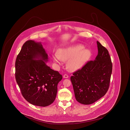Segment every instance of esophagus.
I'll list each match as a JSON object with an SVG mask.
<instances>
[{
  "label": "esophagus",
  "instance_id": "esophagus-1",
  "mask_svg": "<svg viewBox=\"0 0 130 130\" xmlns=\"http://www.w3.org/2000/svg\"><path fill=\"white\" fill-rule=\"evenodd\" d=\"M63 77L64 78H68V77H69V76L68 75H67V74H64V75L63 76Z\"/></svg>",
  "mask_w": 130,
  "mask_h": 130
}]
</instances>
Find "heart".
Segmentation results:
<instances>
[{
	"label": "heart",
	"instance_id": "1",
	"mask_svg": "<svg viewBox=\"0 0 130 130\" xmlns=\"http://www.w3.org/2000/svg\"><path fill=\"white\" fill-rule=\"evenodd\" d=\"M90 57L89 49L84 48L82 45L77 44L59 49L57 53L52 55V59L58 64H61L62 60H68L67 67L70 70L73 71L82 68Z\"/></svg>",
	"mask_w": 130,
	"mask_h": 130
}]
</instances>
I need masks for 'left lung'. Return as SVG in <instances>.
Masks as SVG:
<instances>
[{
  "mask_svg": "<svg viewBox=\"0 0 130 130\" xmlns=\"http://www.w3.org/2000/svg\"><path fill=\"white\" fill-rule=\"evenodd\" d=\"M98 55L73 73L70 80L78 102L89 105L105 95L109 88L112 64L108 50L97 41Z\"/></svg>",
  "mask_w": 130,
  "mask_h": 130,
  "instance_id": "left-lung-1",
  "label": "left lung"
}]
</instances>
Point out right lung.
Instances as JSON below:
<instances>
[{"label":"right lung","instance_id":"obj_1","mask_svg":"<svg viewBox=\"0 0 130 130\" xmlns=\"http://www.w3.org/2000/svg\"><path fill=\"white\" fill-rule=\"evenodd\" d=\"M48 55L41 42L29 40L17 56L15 76L22 95L30 104L46 107L55 100L62 75L47 66Z\"/></svg>","mask_w":130,"mask_h":130}]
</instances>
